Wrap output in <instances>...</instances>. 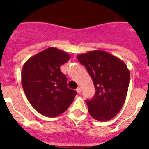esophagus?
Listing matches in <instances>:
<instances>
[{
    "label": "esophagus",
    "instance_id": "obj_1",
    "mask_svg": "<svg viewBox=\"0 0 149 149\" xmlns=\"http://www.w3.org/2000/svg\"><path fill=\"white\" fill-rule=\"evenodd\" d=\"M76 91H77L79 94H81V87H78V88H76Z\"/></svg>",
    "mask_w": 149,
    "mask_h": 149
}]
</instances>
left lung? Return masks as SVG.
<instances>
[{"label": "left lung", "mask_w": 149, "mask_h": 149, "mask_svg": "<svg viewBox=\"0 0 149 149\" xmlns=\"http://www.w3.org/2000/svg\"><path fill=\"white\" fill-rule=\"evenodd\" d=\"M92 79L96 92L86 100L90 115L98 121L116 116L125 101L130 71L123 61L103 50L89 51L77 55Z\"/></svg>", "instance_id": "left-lung-1"}]
</instances>
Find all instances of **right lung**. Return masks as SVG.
I'll return each instance as SVG.
<instances>
[{"label":"right lung","mask_w":149,"mask_h":149,"mask_svg":"<svg viewBox=\"0 0 149 149\" xmlns=\"http://www.w3.org/2000/svg\"><path fill=\"white\" fill-rule=\"evenodd\" d=\"M69 54L55 47L34 55L22 68V84L31 106L42 115L55 118L67 110L77 94L67 86L60 67L70 60Z\"/></svg>","instance_id":"1"}]
</instances>
